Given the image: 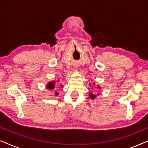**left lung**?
Returning <instances> with one entry per match:
<instances>
[{"mask_svg":"<svg viewBox=\"0 0 148 148\" xmlns=\"http://www.w3.org/2000/svg\"><path fill=\"white\" fill-rule=\"evenodd\" d=\"M90 96L91 98H92V99H94V98H95V97H96V96H95V95H94L93 94H91L90 95Z\"/></svg>","mask_w":148,"mask_h":148,"instance_id":"obj_1","label":"left lung"}]
</instances>
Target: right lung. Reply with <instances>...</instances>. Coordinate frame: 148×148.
Returning a JSON list of instances; mask_svg holds the SVG:
<instances>
[{
	"label": "right lung",
	"instance_id": "right-lung-1",
	"mask_svg": "<svg viewBox=\"0 0 148 148\" xmlns=\"http://www.w3.org/2000/svg\"><path fill=\"white\" fill-rule=\"evenodd\" d=\"M54 82H50L49 84H48V85H47V88L48 89H50V90H53V89L54 88ZM56 94V95H58V93L57 92H56L55 93Z\"/></svg>",
	"mask_w": 148,
	"mask_h": 148
}]
</instances>
